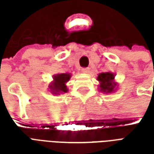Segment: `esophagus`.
Listing matches in <instances>:
<instances>
[{"mask_svg": "<svg viewBox=\"0 0 154 154\" xmlns=\"http://www.w3.org/2000/svg\"><path fill=\"white\" fill-rule=\"evenodd\" d=\"M82 72L83 73H88V72H90V69H89L88 67H84V68H82Z\"/></svg>", "mask_w": 154, "mask_h": 154, "instance_id": "esophagus-1", "label": "esophagus"}]
</instances>
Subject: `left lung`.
<instances>
[{
    "label": "left lung",
    "mask_w": 154,
    "mask_h": 154,
    "mask_svg": "<svg viewBox=\"0 0 154 154\" xmlns=\"http://www.w3.org/2000/svg\"><path fill=\"white\" fill-rule=\"evenodd\" d=\"M116 74L111 72L98 74L97 81L99 82V91L103 93H113L118 89V83L115 81Z\"/></svg>",
    "instance_id": "8db88e82"
}]
</instances>
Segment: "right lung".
<instances>
[{
	"label": "right lung",
	"mask_w": 154,
	"mask_h": 154,
	"mask_svg": "<svg viewBox=\"0 0 154 154\" xmlns=\"http://www.w3.org/2000/svg\"><path fill=\"white\" fill-rule=\"evenodd\" d=\"M71 73H57L53 76V82L48 85V88L52 94L59 95L67 92L68 88L67 82L70 80Z\"/></svg>",
	"instance_id": "obj_1"
}]
</instances>
